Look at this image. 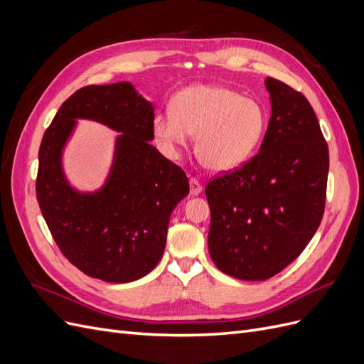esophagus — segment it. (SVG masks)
Returning <instances> with one entry per match:
<instances>
[{
    "label": "esophagus",
    "instance_id": "34e87169",
    "mask_svg": "<svg viewBox=\"0 0 364 364\" xmlns=\"http://www.w3.org/2000/svg\"><path fill=\"white\" fill-rule=\"evenodd\" d=\"M190 193H191V196H197L202 193V185L196 178L190 179Z\"/></svg>",
    "mask_w": 364,
    "mask_h": 364
}]
</instances>
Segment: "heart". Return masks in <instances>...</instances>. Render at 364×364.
Returning a JSON list of instances; mask_svg holds the SVG:
<instances>
[{"instance_id":"heart-1","label":"heart","mask_w":364,"mask_h":364,"mask_svg":"<svg viewBox=\"0 0 364 364\" xmlns=\"http://www.w3.org/2000/svg\"><path fill=\"white\" fill-rule=\"evenodd\" d=\"M155 134L171 147L196 136V155L203 167L229 171L243 165L261 144L267 112L255 98L225 86H191L176 95L173 112L155 118Z\"/></svg>"}]
</instances>
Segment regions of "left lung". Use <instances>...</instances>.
Segmentation results:
<instances>
[{"label": "left lung", "mask_w": 364, "mask_h": 364, "mask_svg": "<svg viewBox=\"0 0 364 364\" xmlns=\"http://www.w3.org/2000/svg\"><path fill=\"white\" fill-rule=\"evenodd\" d=\"M272 117L259 151L209 181L208 247L215 266L243 281H264L301 255L322 222L328 144L310 102L267 77Z\"/></svg>", "instance_id": "1"}]
</instances>
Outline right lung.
<instances>
[{
	"instance_id": "right-lung-1",
	"label": "right lung",
	"mask_w": 364,
	"mask_h": 364,
	"mask_svg": "<svg viewBox=\"0 0 364 364\" xmlns=\"http://www.w3.org/2000/svg\"><path fill=\"white\" fill-rule=\"evenodd\" d=\"M79 117L122 135L107 183L95 193L73 191L61 170V150ZM155 112L129 82L75 91L63 102L39 147L36 197L60 252L91 278L130 282L159 262L170 215L190 193L188 178L150 144Z\"/></svg>"
}]
</instances>
